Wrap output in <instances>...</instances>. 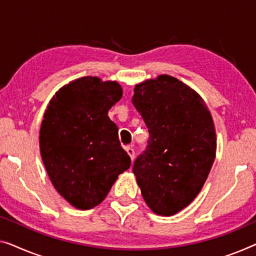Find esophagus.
<instances>
[{"label": "esophagus", "mask_w": 256, "mask_h": 256, "mask_svg": "<svg viewBox=\"0 0 256 256\" xmlns=\"http://www.w3.org/2000/svg\"><path fill=\"white\" fill-rule=\"evenodd\" d=\"M125 150H126L128 154L130 155V158H131V160H132V161H133V158H134V155H136L134 150H133L132 147H126V148H125Z\"/></svg>", "instance_id": "esophagus-1"}]
</instances>
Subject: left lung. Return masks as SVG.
Listing matches in <instances>:
<instances>
[{
    "instance_id": "obj_1",
    "label": "left lung",
    "mask_w": 256,
    "mask_h": 256,
    "mask_svg": "<svg viewBox=\"0 0 256 256\" xmlns=\"http://www.w3.org/2000/svg\"><path fill=\"white\" fill-rule=\"evenodd\" d=\"M132 104L150 132L133 174L148 207L172 216L196 199L216 156L215 125L199 94L172 76L136 84Z\"/></svg>"
}]
</instances>
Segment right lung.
Here are the masks:
<instances>
[{
	"label": "right lung",
	"mask_w": 256,
	"mask_h": 256,
	"mask_svg": "<svg viewBox=\"0 0 256 256\" xmlns=\"http://www.w3.org/2000/svg\"><path fill=\"white\" fill-rule=\"evenodd\" d=\"M117 82L87 76L56 92L40 128V152L57 192L74 208L100 204L131 166L108 116L122 98Z\"/></svg>",
	"instance_id": "add662e5"
}]
</instances>
